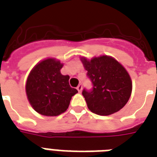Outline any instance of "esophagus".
Segmentation results:
<instances>
[{
    "label": "esophagus",
    "mask_w": 157,
    "mask_h": 157,
    "mask_svg": "<svg viewBox=\"0 0 157 157\" xmlns=\"http://www.w3.org/2000/svg\"><path fill=\"white\" fill-rule=\"evenodd\" d=\"M77 90L78 92L81 93V91H82V90H83V86H82V84H78V85Z\"/></svg>",
    "instance_id": "obj_1"
}]
</instances>
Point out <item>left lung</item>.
<instances>
[{
	"label": "left lung",
	"instance_id": "obj_1",
	"mask_svg": "<svg viewBox=\"0 0 157 157\" xmlns=\"http://www.w3.org/2000/svg\"><path fill=\"white\" fill-rule=\"evenodd\" d=\"M93 83L90 91L82 94L90 111L99 115H109L121 110L131 95L130 74L115 58L107 55L87 59L80 58Z\"/></svg>",
	"mask_w": 157,
	"mask_h": 157
}]
</instances>
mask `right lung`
Returning a JSON list of instances; mask_svg holds the SVG:
<instances>
[{
    "label": "right lung",
    "instance_id": "obj_1",
    "mask_svg": "<svg viewBox=\"0 0 157 157\" xmlns=\"http://www.w3.org/2000/svg\"><path fill=\"white\" fill-rule=\"evenodd\" d=\"M63 66L56 58H47L35 65L27 77V99L40 115H61L68 108L72 96L78 93L69 85V76L61 74Z\"/></svg>",
    "mask_w": 157,
    "mask_h": 157
}]
</instances>
